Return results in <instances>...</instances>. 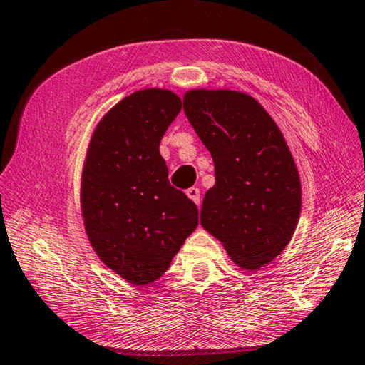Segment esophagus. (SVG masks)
Wrapping results in <instances>:
<instances>
[{
  "label": "esophagus",
  "mask_w": 365,
  "mask_h": 365,
  "mask_svg": "<svg viewBox=\"0 0 365 365\" xmlns=\"http://www.w3.org/2000/svg\"><path fill=\"white\" fill-rule=\"evenodd\" d=\"M187 196L190 197L191 201L195 202V205H197L200 206V196H201V191H200V188H190V190H187Z\"/></svg>",
  "instance_id": "esophagus-1"
}]
</instances>
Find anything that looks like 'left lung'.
Wrapping results in <instances>:
<instances>
[{"instance_id":"obj_1","label":"left lung","mask_w":365,"mask_h":365,"mask_svg":"<svg viewBox=\"0 0 365 365\" xmlns=\"http://www.w3.org/2000/svg\"><path fill=\"white\" fill-rule=\"evenodd\" d=\"M183 110L214 159L202 228L238 267H264L287 248L301 214V180L283 133L243 91L188 90Z\"/></svg>"}]
</instances>
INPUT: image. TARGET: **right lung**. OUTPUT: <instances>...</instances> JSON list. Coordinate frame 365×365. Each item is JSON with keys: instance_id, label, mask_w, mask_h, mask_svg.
I'll return each instance as SVG.
<instances>
[{"instance_id": "1", "label": "right lung", "mask_w": 365, "mask_h": 365, "mask_svg": "<svg viewBox=\"0 0 365 365\" xmlns=\"http://www.w3.org/2000/svg\"><path fill=\"white\" fill-rule=\"evenodd\" d=\"M182 109L165 88L128 95L101 117L86 150L80 207L91 248L137 287L156 282L197 227V207L169 183L160 138Z\"/></svg>"}]
</instances>
